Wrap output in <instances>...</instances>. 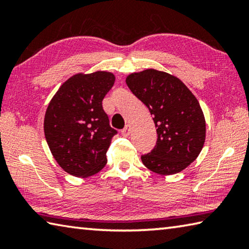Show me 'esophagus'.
Returning a JSON list of instances; mask_svg holds the SVG:
<instances>
[{
  "instance_id": "1",
  "label": "esophagus",
  "mask_w": 249,
  "mask_h": 249,
  "mask_svg": "<svg viewBox=\"0 0 249 249\" xmlns=\"http://www.w3.org/2000/svg\"><path fill=\"white\" fill-rule=\"evenodd\" d=\"M129 134H130V125H126L125 127L122 129V135H123L124 137H127L129 136Z\"/></svg>"
}]
</instances>
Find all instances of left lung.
<instances>
[{
  "label": "left lung",
  "mask_w": 249,
  "mask_h": 249,
  "mask_svg": "<svg viewBox=\"0 0 249 249\" xmlns=\"http://www.w3.org/2000/svg\"><path fill=\"white\" fill-rule=\"evenodd\" d=\"M126 84L153 115L157 142L142 156L145 167L169 176L195 161L205 142V119L192 92L175 75L147 69L130 73Z\"/></svg>",
  "instance_id": "left-lung-1"
}]
</instances>
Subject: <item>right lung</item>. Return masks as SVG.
Wrapping results in <instances>:
<instances>
[{
    "label": "right lung",
    "mask_w": 249,
    "mask_h": 249,
    "mask_svg": "<svg viewBox=\"0 0 249 249\" xmlns=\"http://www.w3.org/2000/svg\"><path fill=\"white\" fill-rule=\"evenodd\" d=\"M114 82V74L107 71L74 74L46 109V141L58 165L71 176H93L107 165V151L117 130L109 126L102 101Z\"/></svg>",
    "instance_id": "1"
}]
</instances>
